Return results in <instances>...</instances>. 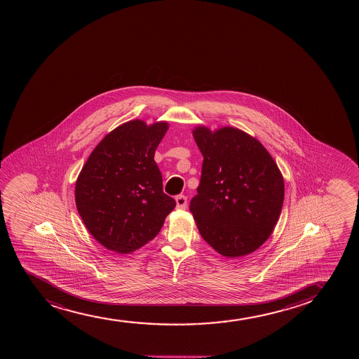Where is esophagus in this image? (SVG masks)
<instances>
[{"mask_svg": "<svg viewBox=\"0 0 359 359\" xmlns=\"http://www.w3.org/2000/svg\"><path fill=\"white\" fill-rule=\"evenodd\" d=\"M175 200H176V208H177V210H186L187 196H184V195H178Z\"/></svg>", "mask_w": 359, "mask_h": 359, "instance_id": "1", "label": "esophagus"}]
</instances>
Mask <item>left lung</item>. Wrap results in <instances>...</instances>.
<instances>
[{
    "label": "left lung",
    "mask_w": 359,
    "mask_h": 359,
    "mask_svg": "<svg viewBox=\"0 0 359 359\" xmlns=\"http://www.w3.org/2000/svg\"><path fill=\"white\" fill-rule=\"evenodd\" d=\"M193 136L203 156L198 195L190 201L200 235L231 259L255 252L280 215V170L264 144L241 129L198 126Z\"/></svg>",
    "instance_id": "obj_1"
}]
</instances>
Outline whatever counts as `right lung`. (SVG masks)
Listing matches in <instances>:
<instances>
[{"mask_svg": "<svg viewBox=\"0 0 359 359\" xmlns=\"http://www.w3.org/2000/svg\"><path fill=\"white\" fill-rule=\"evenodd\" d=\"M169 123L133 120L104 136L79 173L75 203L95 241L129 254L159 233L176 201L163 191L154 153Z\"/></svg>", "mask_w": 359, "mask_h": 359, "instance_id": "obj_1", "label": "right lung"}]
</instances>
